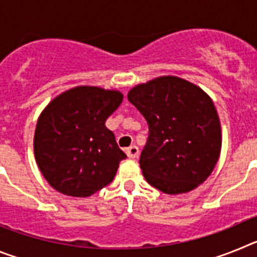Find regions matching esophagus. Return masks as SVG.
Segmentation results:
<instances>
[{
  "mask_svg": "<svg viewBox=\"0 0 257 257\" xmlns=\"http://www.w3.org/2000/svg\"><path fill=\"white\" fill-rule=\"evenodd\" d=\"M126 154L128 158H138V156H139V148L136 147V145H131L130 148L126 149Z\"/></svg>",
  "mask_w": 257,
  "mask_h": 257,
  "instance_id": "obj_1",
  "label": "esophagus"
}]
</instances>
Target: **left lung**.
Returning <instances> with one entry per match:
<instances>
[{"label": "left lung", "mask_w": 257, "mask_h": 257, "mask_svg": "<svg viewBox=\"0 0 257 257\" xmlns=\"http://www.w3.org/2000/svg\"><path fill=\"white\" fill-rule=\"evenodd\" d=\"M128 101L148 123L140 169L166 194L187 193L210 176L221 149V128L212 100L196 85L160 77L136 86Z\"/></svg>", "instance_id": "left-lung-1"}]
</instances>
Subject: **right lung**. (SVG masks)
Listing matches in <instances>:
<instances>
[{
  "instance_id": "right-lung-1",
  "label": "right lung",
  "mask_w": 257,
  "mask_h": 257,
  "mask_svg": "<svg viewBox=\"0 0 257 257\" xmlns=\"http://www.w3.org/2000/svg\"><path fill=\"white\" fill-rule=\"evenodd\" d=\"M121 92L79 86L55 97L38 118L35 156L58 192L88 197L112 183L126 154L105 127L122 103Z\"/></svg>"
}]
</instances>
